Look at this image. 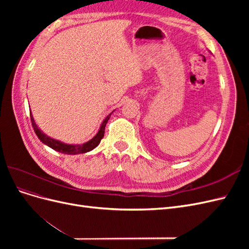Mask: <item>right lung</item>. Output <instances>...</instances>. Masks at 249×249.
Wrapping results in <instances>:
<instances>
[{"label": "right lung", "instance_id": "1", "mask_svg": "<svg viewBox=\"0 0 249 249\" xmlns=\"http://www.w3.org/2000/svg\"><path fill=\"white\" fill-rule=\"evenodd\" d=\"M111 114H112V113H110V114L104 119V122H103V124H102V125L100 127V131L97 132V134L95 135V136L91 140H89L86 143H83V144H81V145L65 144V143H63V142H60L58 140L50 138L49 136H47L46 134H43L40 131V129H38V126L36 125L31 112H30V117H31V122H32L34 132L36 133L37 137L39 138V140L42 141V143H44V144H46V145L50 146L51 148L57 150V152H59V153L66 154V155H76V154H84V153L90 152V150H92L94 147H96L97 145L100 144L102 138L104 137L105 127H106V124L108 123V120H109Z\"/></svg>", "mask_w": 249, "mask_h": 249}]
</instances>
